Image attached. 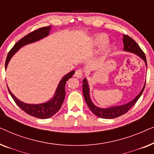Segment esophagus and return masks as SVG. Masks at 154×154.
<instances>
[{
    "instance_id": "1",
    "label": "esophagus",
    "mask_w": 154,
    "mask_h": 154,
    "mask_svg": "<svg viewBox=\"0 0 154 154\" xmlns=\"http://www.w3.org/2000/svg\"><path fill=\"white\" fill-rule=\"evenodd\" d=\"M83 71L81 70V69H78V70L75 71V76L78 78V79H81L83 76Z\"/></svg>"
}]
</instances>
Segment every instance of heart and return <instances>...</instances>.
I'll return each instance as SVG.
<instances>
[{"label": "heart", "mask_w": 154, "mask_h": 154, "mask_svg": "<svg viewBox=\"0 0 154 154\" xmlns=\"http://www.w3.org/2000/svg\"><path fill=\"white\" fill-rule=\"evenodd\" d=\"M109 41V37L106 34L104 33H101V34L97 35L94 37L92 40V45L95 47H100V46L104 45L102 50L104 52H107L109 50V44L107 43Z\"/></svg>", "instance_id": "heart-1"}]
</instances>
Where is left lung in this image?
<instances>
[{"label":"left lung","mask_w":154,"mask_h":154,"mask_svg":"<svg viewBox=\"0 0 154 154\" xmlns=\"http://www.w3.org/2000/svg\"><path fill=\"white\" fill-rule=\"evenodd\" d=\"M123 50L125 52H131V53L135 54L136 55L142 59L145 63L146 67H147L146 64V56L144 52L142 51V49L138 45V44L134 41L132 38L128 36L127 35H123ZM83 96L85 98V100L86 103H87L88 107H89L90 110L94 115L99 118H102V119H115L127 113L128 110L133 106V105L137 102V101L139 100L140 96L142 95L143 91H144L145 83L143 88L141 90L140 93L135 97V98L133 99L130 102H128L127 104L119 105V106H113L110 107H107V108H100V107L97 106L96 105L92 102V101L90 98V86L88 84V80L86 79H84L83 80Z\"/></svg>","instance_id":"8db88e82"}]
</instances>
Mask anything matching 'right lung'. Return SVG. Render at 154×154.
<instances>
[{
	"instance_id": "1",
	"label": "right lung",
	"mask_w": 154,
	"mask_h": 154,
	"mask_svg": "<svg viewBox=\"0 0 154 154\" xmlns=\"http://www.w3.org/2000/svg\"><path fill=\"white\" fill-rule=\"evenodd\" d=\"M52 29V26L42 27L33 32L29 33L28 35H25L22 39H20L13 48L10 50L8 53L7 58L5 61V69H7L8 63L11 60L12 56L20 49L23 46L29 45L30 43H35L40 41V40L47 37L50 34V31ZM75 71H71L63 76L61 81L59 83L56 91L54 92L53 97L50 100L47 101L46 102L41 103V104H28V103L23 102L19 100L12 93L9 88L8 87V91L10 95L13 99L14 102L17 106L25 111L29 115L32 116L33 117L38 118V119H46L52 117L55 113L59 111L61 106L64 102L65 97V85H66V81L73 76L74 74Z\"/></svg>"
}]
</instances>
